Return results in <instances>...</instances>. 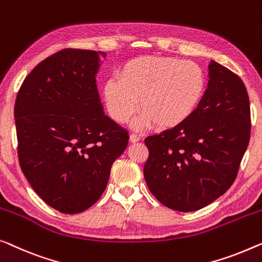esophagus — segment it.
Listing matches in <instances>:
<instances>
[{"instance_id":"obj_1","label":"esophagus","mask_w":262,"mask_h":262,"mask_svg":"<svg viewBox=\"0 0 262 262\" xmlns=\"http://www.w3.org/2000/svg\"><path fill=\"white\" fill-rule=\"evenodd\" d=\"M139 139H140V137L137 134H131L130 135V142L131 143H137Z\"/></svg>"}]
</instances>
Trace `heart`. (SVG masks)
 I'll list each match as a JSON object with an SVG mask.
<instances>
[{
	"instance_id": "heart-1",
	"label": "heart",
	"mask_w": 262,
	"mask_h": 262,
	"mask_svg": "<svg viewBox=\"0 0 262 262\" xmlns=\"http://www.w3.org/2000/svg\"><path fill=\"white\" fill-rule=\"evenodd\" d=\"M207 90V78L197 63L177 58L145 56L125 63L118 79L103 86L106 108L118 123L131 118L136 110V128L155 123L159 128L183 124L196 112Z\"/></svg>"
}]
</instances>
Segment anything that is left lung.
Returning a JSON list of instances; mask_svg holds the SVG:
<instances>
[{
  "mask_svg": "<svg viewBox=\"0 0 262 262\" xmlns=\"http://www.w3.org/2000/svg\"><path fill=\"white\" fill-rule=\"evenodd\" d=\"M251 137V106L244 81L210 61L202 103L187 122L145 138L144 178L163 206L194 211L234 183Z\"/></svg>",
  "mask_w": 262,
  "mask_h": 262,
  "instance_id": "obj_1",
  "label": "left lung"
}]
</instances>
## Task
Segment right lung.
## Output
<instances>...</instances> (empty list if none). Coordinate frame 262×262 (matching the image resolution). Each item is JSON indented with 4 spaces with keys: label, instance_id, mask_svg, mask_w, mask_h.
Returning a JSON list of instances; mask_svg holds the SVG:
<instances>
[{
    "label": "right lung",
    "instance_id": "obj_1",
    "mask_svg": "<svg viewBox=\"0 0 262 262\" xmlns=\"http://www.w3.org/2000/svg\"><path fill=\"white\" fill-rule=\"evenodd\" d=\"M104 52L66 48L26 77L14 107L17 156L34 191L63 214L103 194L128 132L105 116L96 84Z\"/></svg>",
    "mask_w": 262,
    "mask_h": 262
}]
</instances>
